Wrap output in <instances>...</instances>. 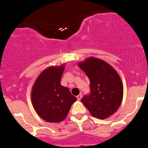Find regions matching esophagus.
Masks as SVG:
<instances>
[{"mask_svg": "<svg viewBox=\"0 0 148 148\" xmlns=\"http://www.w3.org/2000/svg\"><path fill=\"white\" fill-rule=\"evenodd\" d=\"M76 98H77L78 100H81V98H82V94H79V95L76 97Z\"/></svg>", "mask_w": 148, "mask_h": 148, "instance_id": "1", "label": "esophagus"}]
</instances>
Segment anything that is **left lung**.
I'll return each instance as SVG.
<instances>
[{
    "label": "left lung",
    "mask_w": 148,
    "mask_h": 148,
    "mask_svg": "<svg viewBox=\"0 0 148 148\" xmlns=\"http://www.w3.org/2000/svg\"><path fill=\"white\" fill-rule=\"evenodd\" d=\"M90 82V95L81 99L95 118L104 120L118 111L123 98L121 78L113 67L101 59L89 57L78 62Z\"/></svg>",
    "instance_id": "8db88e82"
}]
</instances>
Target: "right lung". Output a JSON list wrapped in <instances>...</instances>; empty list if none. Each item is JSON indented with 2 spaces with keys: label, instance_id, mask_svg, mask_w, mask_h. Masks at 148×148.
<instances>
[{
  "label": "right lung",
  "instance_id": "add662e5",
  "mask_svg": "<svg viewBox=\"0 0 148 148\" xmlns=\"http://www.w3.org/2000/svg\"><path fill=\"white\" fill-rule=\"evenodd\" d=\"M65 64L51 66L39 74L31 90V101L37 114L48 123H58L68 115L77 100L60 84Z\"/></svg>",
  "mask_w": 148,
  "mask_h": 148
}]
</instances>
